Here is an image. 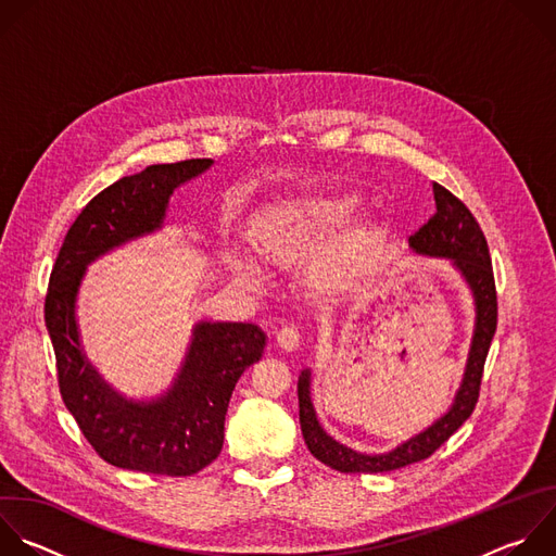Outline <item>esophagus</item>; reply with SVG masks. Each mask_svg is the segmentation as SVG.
<instances>
[{
  "mask_svg": "<svg viewBox=\"0 0 556 556\" xmlns=\"http://www.w3.org/2000/svg\"><path fill=\"white\" fill-rule=\"evenodd\" d=\"M275 340H277V346H279V349H283V351H294V349L299 346V331H296L294 327L286 325V327H281V329L277 331Z\"/></svg>",
  "mask_w": 556,
  "mask_h": 556,
  "instance_id": "obj_1",
  "label": "esophagus"
}]
</instances>
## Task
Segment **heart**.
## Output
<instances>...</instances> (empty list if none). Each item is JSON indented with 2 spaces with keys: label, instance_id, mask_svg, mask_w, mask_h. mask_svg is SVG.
<instances>
[{
  "label": "heart",
  "instance_id": "1",
  "mask_svg": "<svg viewBox=\"0 0 556 556\" xmlns=\"http://www.w3.org/2000/svg\"><path fill=\"white\" fill-rule=\"evenodd\" d=\"M355 197L312 194L279 201L253 220V242L270 264H294L316 253L338 231H342L357 212ZM380 251V231L376 227H355L333 240L309 266V283L323 296H338L351 290L371 270ZM233 270L240 283L260 288L264 275L249 257H236Z\"/></svg>",
  "mask_w": 556,
  "mask_h": 556
}]
</instances>
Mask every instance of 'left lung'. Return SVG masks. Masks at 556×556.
Masks as SVG:
<instances>
[{
	"label": "left lung",
	"mask_w": 556,
	"mask_h": 556,
	"mask_svg": "<svg viewBox=\"0 0 556 556\" xmlns=\"http://www.w3.org/2000/svg\"><path fill=\"white\" fill-rule=\"evenodd\" d=\"M432 192L437 201V214L415 236H410L408 242L410 249L419 255L452 260V264L460 270L463 279L471 288L476 301V329L465 378L452 408L439 421L389 454L368 456L340 445L320 428L309 400V371L305 368L296 387L301 432L312 456L340 473L393 471L432 456L471 417L480 397L484 362L497 327V292L489 247L478 220L460 199H456L439 182L432 185Z\"/></svg>",
	"instance_id": "obj_1"
}]
</instances>
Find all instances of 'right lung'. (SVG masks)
<instances>
[{"instance_id": "obj_1", "label": "right lung", "mask_w": 556, "mask_h": 556, "mask_svg": "<svg viewBox=\"0 0 556 556\" xmlns=\"http://www.w3.org/2000/svg\"><path fill=\"white\" fill-rule=\"evenodd\" d=\"M212 163L148 165L109 185L70 227L50 275L46 327L61 397L98 456L122 469L192 476L214 463L225 443L231 393L266 346L264 331L253 323H199L174 387L154 402L117 395L80 349L76 294L85 268L106 251L159 229L172 192Z\"/></svg>"}]
</instances>
